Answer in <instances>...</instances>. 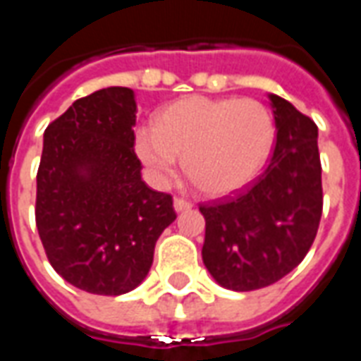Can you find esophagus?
Instances as JSON below:
<instances>
[{
	"mask_svg": "<svg viewBox=\"0 0 361 361\" xmlns=\"http://www.w3.org/2000/svg\"><path fill=\"white\" fill-rule=\"evenodd\" d=\"M191 207H193V203H191L189 199H183V197H176V199H173V209L178 212L189 211Z\"/></svg>",
	"mask_w": 361,
	"mask_h": 361,
	"instance_id": "1",
	"label": "esophagus"
}]
</instances>
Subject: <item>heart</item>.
Returning <instances> with one entry per match:
<instances>
[{
	"instance_id": "heart-1",
	"label": "heart",
	"mask_w": 361,
	"mask_h": 361,
	"mask_svg": "<svg viewBox=\"0 0 361 361\" xmlns=\"http://www.w3.org/2000/svg\"><path fill=\"white\" fill-rule=\"evenodd\" d=\"M274 145V121L253 98L185 96L166 106L154 127H139L135 152L158 181L183 172L203 193L228 195L259 176Z\"/></svg>"
}]
</instances>
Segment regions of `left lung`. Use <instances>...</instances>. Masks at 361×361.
Returning <instances> with one entry per match:
<instances>
[{"label":"left lung","mask_w":361,"mask_h":361,"mask_svg":"<svg viewBox=\"0 0 361 361\" xmlns=\"http://www.w3.org/2000/svg\"><path fill=\"white\" fill-rule=\"evenodd\" d=\"M276 141L265 172L234 197L201 203L203 263L220 286L250 292L295 269L323 212L317 126L271 94Z\"/></svg>","instance_id":"obj_1"}]
</instances>
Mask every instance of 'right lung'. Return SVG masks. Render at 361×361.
Instances as JSON below:
<instances>
[{"label":"right lung","mask_w":361,"mask_h":361,"mask_svg":"<svg viewBox=\"0 0 361 361\" xmlns=\"http://www.w3.org/2000/svg\"><path fill=\"white\" fill-rule=\"evenodd\" d=\"M135 111L133 90L108 87L75 100L44 131L38 235L54 271L90 294L139 286L176 220L172 195L141 180Z\"/></svg>","instance_id":"right-lung-1"}]
</instances>
